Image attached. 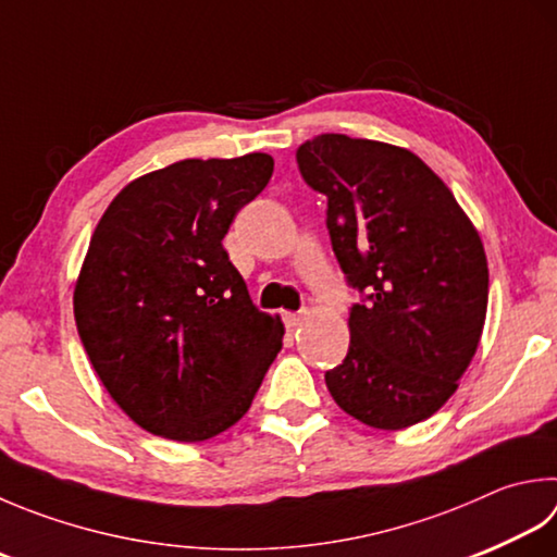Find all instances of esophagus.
<instances>
[{
    "label": "esophagus",
    "instance_id": "34e87169",
    "mask_svg": "<svg viewBox=\"0 0 557 557\" xmlns=\"http://www.w3.org/2000/svg\"><path fill=\"white\" fill-rule=\"evenodd\" d=\"M306 320V312H283V324H286L288 330H296Z\"/></svg>",
    "mask_w": 557,
    "mask_h": 557
}]
</instances>
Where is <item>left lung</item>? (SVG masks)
Wrapping results in <instances>:
<instances>
[{"mask_svg": "<svg viewBox=\"0 0 557 557\" xmlns=\"http://www.w3.org/2000/svg\"><path fill=\"white\" fill-rule=\"evenodd\" d=\"M327 196V230L346 283L349 351L324 373L346 414L375 429L432 417L473 361L487 312V259L454 194L405 148L322 133L296 152Z\"/></svg>", "mask_w": 557, "mask_h": 557, "instance_id": "obj_1", "label": "left lung"}]
</instances>
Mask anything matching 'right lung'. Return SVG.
Segmentation results:
<instances>
[{"label":"right lung","mask_w":557,"mask_h":557,"mask_svg":"<svg viewBox=\"0 0 557 557\" xmlns=\"http://www.w3.org/2000/svg\"><path fill=\"white\" fill-rule=\"evenodd\" d=\"M274 160H182L131 182L94 230L75 286L77 332L135 424L206 442L245 417L281 351L223 237L264 191Z\"/></svg>","instance_id":"1"}]
</instances>
